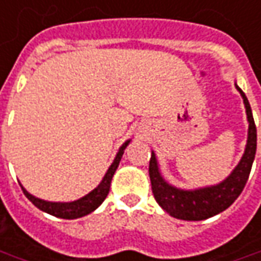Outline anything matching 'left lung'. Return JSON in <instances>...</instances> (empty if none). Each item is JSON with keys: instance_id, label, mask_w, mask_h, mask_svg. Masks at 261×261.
Segmentation results:
<instances>
[{"instance_id": "obj_1", "label": "left lung", "mask_w": 261, "mask_h": 261, "mask_svg": "<svg viewBox=\"0 0 261 261\" xmlns=\"http://www.w3.org/2000/svg\"><path fill=\"white\" fill-rule=\"evenodd\" d=\"M236 88L242 95L247 121H249L247 144L244 148L242 160L239 161L234 170L223 181L214 186H207V187H200V189H193V190H184V189L174 187L166 181V178L161 175L155 153L151 151L148 173H150L154 198L161 205V208L167 212L171 217L187 220V221H191V220L198 221V220H205L224 212L234 203L236 198L240 196V193L249 180L250 170H251L254 155H256L257 130L246 94L243 93L242 88L237 84H236Z\"/></svg>"}]
</instances>
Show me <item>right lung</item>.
Here are the masks:
<instances>
[{
	"label": "right lung",
	"instance_id": "add662e5",
	"mask_svg": "<svg viewBox=\"0 0 261 261\" xmlns=\"http://www.w3.org/2000/svg\"><path fill=\"white\" fill-rule=\"evenodd\" d=\"M131 140H127L125 143H123V145L118 148L116 157H114V161L111 163V166L108 167L107 173L104 174L102 180L100 181V184L94 189L93 191H90L88 194H86L84 197L79 198V200H74V201H47V200H42V198H38L30 194L28 191L21 186V189L24 191L25 197L33 203L37 208H40L41 212H45L51 214V216H56V217H60V219H80L83 216H87L90 213H93L95 208H98L100 204L106 200L107 197L108 191H110V186H111V180H113V175L116 173L117 167L121 161V157H123L124 150L125 147L130 144Z\"/></svg>",
	"mask_w": 261,
	"mask_h": 261
}]
</instances>
